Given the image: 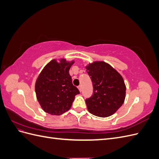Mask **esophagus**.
<instances>
[{"mask_svg": "<svg viewBox=\"0 0 159 159\" xmlns=\"http://www.w3.org/2000/svg\"><path fill=\"white\" fill-rule=\"evenodd\" d=\"M78 89L80 90V91H81V85L78 86Z\"/></svg>", "mask_w": 159, "mask_h": 159, "instance_id": "1", "label": "esophagus"}]
</instances>
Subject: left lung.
Instances as JSON below:
<instances>
[{
	"instance_id": "8db88e82",
	"label": "left lung",
	"mask_w": 159,
	"mask_h": 159,
	"mask_svg": "<svg viewBox=\"0 0 159 159\" xmlns=\"http://www.w3.org/2000/svg\"><path fill=\"white\" fill-rule=\"evenodd\" d=\"M85 68L93 87V95L85 100L89 112L99 117L111 116L125 99L126 85L123 77L103 61H95Z\"/></svg>"
}]
</instances>
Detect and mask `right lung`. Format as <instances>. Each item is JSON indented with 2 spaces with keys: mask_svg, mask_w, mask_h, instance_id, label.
<instances>
[{
  "mask_svg": "<svg viewBox=\"0 0 159 159\" xmlns=\"http://www.w3.org/2000/svg\"><path fill=\"white\" fill-rule=\"evenodd\" d=\"M74 61L64 58L53 59L38 76L35 84L36 98L42 109L52 115H60L68 111L80 93L72 84L69 74Z\"/></svg>",
  "mask_w": 159,
  "mask_h": 159,
  "instance_id": "add662e5",
  "label": "right lung"
}]
</instances>
